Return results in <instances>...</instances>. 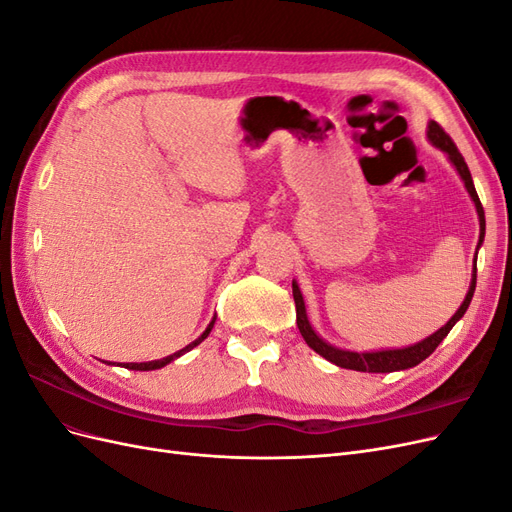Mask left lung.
Here are the masks:
<instances>
[{"mask_svg":"<svg viewBox=\"0 0 512 512\" xmlns=\"http://www.w3.org/2000/svg\"><path fill=\"white\" fill-rule=\"evenodd\" d=\"M427 141L438 147L440 151L446 153L448 162H451L457 170V175L461 177L463 185H466V190L472 198V203L476 207V213H478V224H480V232H478V245H476V252L478 247L483 245L485 241V211H483V205H480L478 200V194H476V188H474V181H472V175H470V168L466 164V160H463L461 153L457 151L455 143L451 141V136H448L436 121H429L427 123ZM474 288H476V256H474V269H472V282H470V288H468V294L466 299H463V303L459 305L457 312L453 314V318L448 320L444 327H440L436 333H431L429 337H425L423 342H416L412 346H406V348H386V350H365V352H356V350H346V348H337L329 342H324V339L314 331L312 322H309L307 318V312H305V301H303V294H301V288L299 284L292 280V297H294V305H297V327L305 339V344L316 350L320 356H324V359L335 363L337 367H344V369H354V371H369V374H389V371H401V369H410L414 365H418L421 361H425L427 356L438 348V344L442 342V339L451 333V329L455 327V324L463 318V314L468 312L470 307V301L474 297Z\"/></svg>","mask_w":512,"mask_h":512,"instance_id":"obj_1","label":"left lung"}]
</instances>
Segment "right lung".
<instances>
[{
  "mask_svg": "<svg viewBox=\"0 0 512 512\" xmlns=\"http://www.w3.org/2000/svg\"><path fill=\"white\" fill-rule=\"evenodd\" d=\"M213 324H215V316H213V320L207 324V329L203 331V335H200L198 339H194L192 344H188L185 348H181V350H177V352H173V354H168V356H164V359H158V361H147V363H117L119 367H126V369H134V371H151V369H160V367H164V365H168V363H173L175 359H179L181 354H185V352H190L192 348H196L200 342H203V339H207V335L211 333V329H213ZM111 365V363H108Z\"/></svg>",
  "mask_w": 512,
  "mask_h": 512,
  "instance_id": "1",
  "label": "right lung"
}]
</instances>
